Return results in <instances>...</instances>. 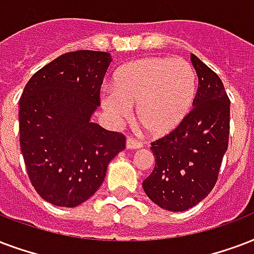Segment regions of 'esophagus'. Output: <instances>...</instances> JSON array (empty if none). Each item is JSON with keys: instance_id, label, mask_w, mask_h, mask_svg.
Here are the masks:
<instances>
[{"instance_id": "obj_1", "label": "esophagus", "mask_w": 254, "mask_h": 254, "mask_svg": "<svg viewBox=\"0 0 254 254\" xmlns=\"http://www.w3.org/2000/svg\"><path fill=\"white\" fill-rule=\"evenodd\" d=\"M127 149H140V148H142V142H141V141L134 140V138H127Z\"/></svg>"}]
</instances>
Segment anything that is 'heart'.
<instances>
[{"instance_id": "obj_1", "label": "heart", "mask_w": 254, "mask_h": 254, "mask_svg": "<svg viewBox=\"0 0 254 254\" xmlns=\"http://www.w3.org/2000/svg\"><path fill=\"white\" fill-rule=\"evenodd\" d=\"M197 93V75L184 58L148 57L123 66L114 74L113 88L104 90V109L116 121L137 119L153 135L174 130L190 112Z\"/></svg>"}]
</instances>
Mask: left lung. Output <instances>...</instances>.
<instances>
[{
	"instance_id": "1",
	"label": "left lung",
	"mask_w": 254,
	"mask_h": 254,
	"mask_svg": "<svg viewBox=\"0 0 254 254\" xmlns=\"http://www.w3.org/2000/svg\"><path fill=\"white\" fill-rule=\"evenodd\" d=\"M198 77L193 109L174 130L153 141L156 165L144 180L146 196L170 212L193 208L216 183L229 142L230 101L222 81L190 54Z\"/></svg>"
}]
</instances>
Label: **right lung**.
I'll list each match as a JSON object with an SVG mask.
<instances>
[{
  "instance_id": "add662e5",
  "label": "right lung",
  "mask_w": 254,
  "mask_h": 254,
  "mask_svg": "<svg viewBox=\"0 0 254 254\" xmlns=\"http://www.w3.org/2000/svg\"><path fill=\"white\" fill-rule=\"evenodd\" d=\"M112 57L77 50L32 75L19 98V145L30 183L45 201L74 208L94 194L108 164L125 149L123 133L92 123Z\"/></svg>"
}]
</instances>
